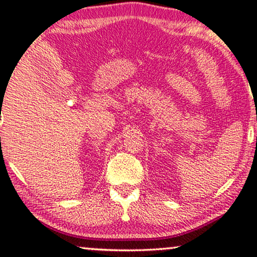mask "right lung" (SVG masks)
<instances>
[{
	"label": "right lung",
	"mask_w": 257,
	"mask_h": 257,
	"mask_svg": "<svg viewBox=\"0 0 257 257\" xmlns=\"http://www.w3.org/2000/svg\"><path fill=\"white\" fill-rule=\"evenodd\" d=\"M1 102H2V99H1Z\"/></svg>",
	"instance_id": "right-lung-1"
}]
</instances>
